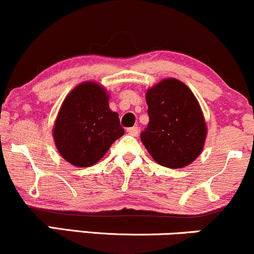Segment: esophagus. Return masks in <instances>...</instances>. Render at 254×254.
Returning a JSON list of instances; mask_svg holds the SVG:
<instances>
[{"label":"esophagus","instance_id":"1","mask_svg":"<svg viewBox=\"0 0 254 254\" xmlns=\"http://www.w3.org/2000/svg\"><path fill=\"white\" fill-rule=\"evenodd\" d=\"M127 132L129 133L130 135L138 136V134H139V128L138 127H130V128H128Z\"/></svg>","mask_w":254,"mask_h":254}]
</instances>
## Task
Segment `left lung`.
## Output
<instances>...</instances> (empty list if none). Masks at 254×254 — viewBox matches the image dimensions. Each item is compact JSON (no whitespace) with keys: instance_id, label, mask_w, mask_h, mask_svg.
I'll return each instance as SVG.
<instances>
[{"instance_id":"1","label":"left lung","mask_w":254,"mask_h":254,"mask_svg":"<svg viewBox=\"0 0 254 254\" xmlns=\"http://www.w3.org/2000/svg\"><path fill=\"white\" fill-rule=\"evenodd\" d=\"M149 125L140 139L151 157L163 167L179 169L203 151L206 125L195 96L178 79L162 80L146 92Z\"/></svg>"}]
</instances>
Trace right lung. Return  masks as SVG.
Instances as JSON below:
<instances>
[{
  "label": "right lung",
  "mask_w": 254,
  "mask_h": 254,
  "mask_svg": "<svg viewBox=\"0 0 254 254\" xmlns=\"http://www.w3.org/2000/svg\"><path fill=\"white\" fill-rule=\"evenodd\" d=\"M103 86L85 81L68 93L53 134L60 155L75 167L96 164L113 142L125 134L119 114L109 108Z\"/></svg>",
  "instance_id": "right-lung-1"
}]
</instances>
